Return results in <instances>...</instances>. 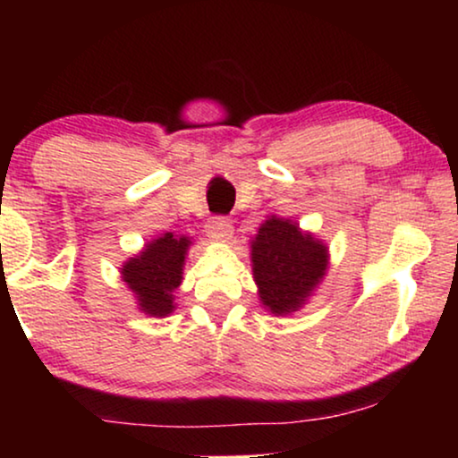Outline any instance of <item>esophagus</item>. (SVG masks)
<instances>
[{
	"mask_svg": "<svg viewBox=\"0 0 458 458\" xmlns=\"http://www.w3.org/2000/svg\"><path fill=\"white\" fill-rule=\"evenodd\" d=\"M206 233L215 242H227L231 233H233V225L227 216H212L208 225H206Z\"/></svg>",
	"mask_w": 458,
	"mask_h": 458,
	"instance_id": "obj_1",
	"label": "esophagus"
}]
</instances>
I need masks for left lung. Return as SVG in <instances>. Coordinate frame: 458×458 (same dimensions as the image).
<instances>
[{
    "label": "left lung",
    "mask_w": 458,
    "mask_h": 458,
    "mask_svg": "<svg viewBox=\"0 0 458 458\" xmlns=\"http://www.w3.org/2000/svg\"><path fill=\"white\" fill-rule=\"evenodd\" d=\"M260 302L273 315H292L327 273V246L296 223L271 216L250 242Z\"/></svg>",
    "instance_id": "obj_1"
}]
</instances>
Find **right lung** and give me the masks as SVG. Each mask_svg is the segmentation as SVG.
<instances>
[{
  "label": "right lung",
  "mask_w": 458,
  "mask_h": 458,
  "mask_svg": "<svg viewBox=\"0 0 458 458\" xmlns=\"http://www.w3.org/2000/svg\"><path fill=\"white\" fill-rule=\"evenodd\" d=\"M191 242L185 235L156 237L121 268L123 281L135 293L137 306L149 317H168L174 310L173 292L183 279V265Z\"/></svg>",
  "instance_id": "obj_1"
}]
</instances>
